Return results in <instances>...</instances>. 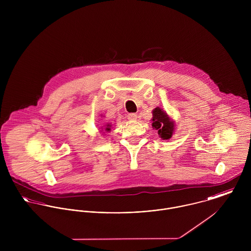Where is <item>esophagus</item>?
<instances>
[{"mask_svg":"<svg viewBox=\"0 0 251 251\" xmlns=\"http://www.w3.org/2000/svg\"><path fill=\"white\" fill-rule=\"evenodd\" d=\"M127 119H128L129 121H135V120L137 119V115L134 114V113H130V114L127 115Z\"/></svg>","mask_w":251,"mask_h":251,"instance_id":"esophagus-1","label":"esophagus"}]
</instances>
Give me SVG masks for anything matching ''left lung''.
Returning a JSON list of instances; mask_svg holds the SVG:
<instances>
[{
  "label": "left lung",
  "instance_id": "8db88e82",
  "mask_svg": "<svg viewBox=\"0 0 251 251\" xmlns=\"http://www.w3.org/2000/svg\"><path fill=\"white\" fill-rule=\"evenodd\" d=\"M151 126L153 129L157 130V133L162 140H170L175 132L176 124L168 116L166 111L157 106L152 110Z\"/></svg>",
  "mask_w": 251,
  "mask_h": 251
}]
</instances>
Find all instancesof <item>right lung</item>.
<instances>
[{
	"mask_svg": "<svg viewBox=\"0 0 251 251\" xmlns=\"http://www.w3.org/2000/svg\"><path fill=\"white\" fill-rule=\"evenodd\" d=\"M111 128H112V125L111 124H106V125H104V126H102L101 127V129L104 130V132H102L101 130V132L104 134L105 132H110L111 131Z\"/></svg>",
	"mask_w": 251,
	"mask_h": 251,
	"instance_id": "right-lung-1",
	"label": "right lung"
}]
</instances>
